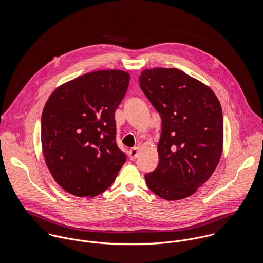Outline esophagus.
<instances>
[{
	"mask_svg": "<svg viewBox=\"0 0 263 263\" xmlns=\"http://www.w3.org/2000/svg\"><path fill=\"white\" fill-rule=\"evenodd\" d=\"M128 156H129L130 160H135V159H137V158H138V156H139V149H138L137 147H135V148L130 149V150L128 151Z\"/></svg>",
	"mask_w": 263,
	"mask_h": 263,
	"instance_id": "obj_1",
	"label": "esophagus"
}]
</instances>
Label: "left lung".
<instances>
[{
    "label": "left lung",
    "mask_w": 263,
    "mask_h": 263,
    "mask_svg": "<svg viewBox=\"0 0 263 263\" xmlns=\"http://www.w3.org/2000/svg\"><path fill=\"white\" fill-rule=\"evenodd\" d=\"M140 87L159 112V164L145 175L148 187L167 200L190 196L209 180L223 151L224 124L211 88L178 69L145 70Z\"/></svg>",
    "instance_id": "obj_1"
}]
</instances>
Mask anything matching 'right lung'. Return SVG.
Instances as JSON below:
<instances>
[{"label": "right lung", "mask_w": 263, "mask_h": 263, "mask_svg": "<svg viewBox=\"0 0 263 263\" xmlns=\"http://www.w3.org/2000/svg\"><path fill=\"white\" fill-rule=\"evenodd\" d=\"M129 75L119 70L80 76L49 96L41 116V146L57 183L76 196L109 187L126 161L116 145L114 112Z\"/></svg>", "instance_id": "right-lung-1"}]
</instances>
